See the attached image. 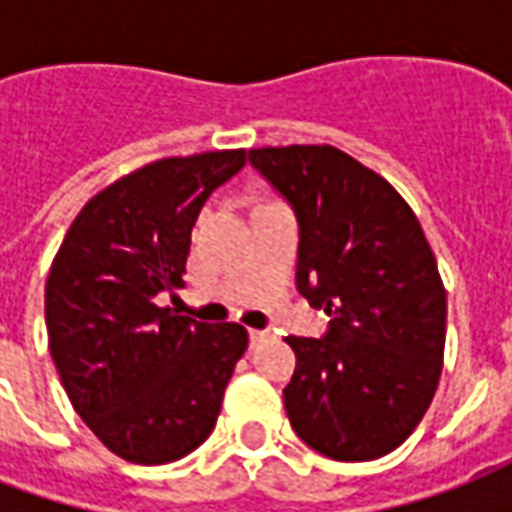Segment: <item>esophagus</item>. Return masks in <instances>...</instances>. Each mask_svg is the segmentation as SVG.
Segmentation results:
<instances>
[{
    "label": "esophagus",
    "instance_id": "esophagus-1",
    "mask_svg": "<svg viewBox=\"0 0 512 512\" xmlns=\"http://www.w3.org/2000/svg\"><path fill=\"white\" fill-rule=\"evenodd\" d=\"M268 337H271V329H249V343H252V348L263 343V340H268Z\"/></svg>",
    "mask_w": 512,
    "mask_h": 512
}]
</instances>
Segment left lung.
I'll return each mask as SVG.
<instances>
[{
	"mask_svg": "<svg viewBox=\"0 0 512 512\" xmlns=\"http://www.w3.org/2000/svg\"><path fill=\"white\" fill-rule=\"evenodd\" d=\"M249 164L296 213L299 293L332 315L323 337H285L290 425L334 461L381 458L439 386L447 293L428 238L392 183L337 147H257Z\"/></svg>",
	"mask_w": 512,
	"mask_h": 512,
	"instance_id": "left-lung-1",
	"label": "left lung"
}]
</instances>
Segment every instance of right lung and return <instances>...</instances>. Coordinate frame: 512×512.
<instances>
[{"label": "right lung", "instance_id": "1", "mask_svg": "<svg viewBox=\"0 0 512 512\" xmlns=\"http://www.w3.org/2000/svg\"><path fill=\"white\" fill-rule=\"evenodd\" d=\"M244 164L246 150L145 164L84 205L51 263L54 367L76 414L128 463L197 450L249 345L241 323L213 326L158 304L183 288L205 200Z\"/></svg>", "mask_w": 512, "mask_h": 512}]
</instances>
